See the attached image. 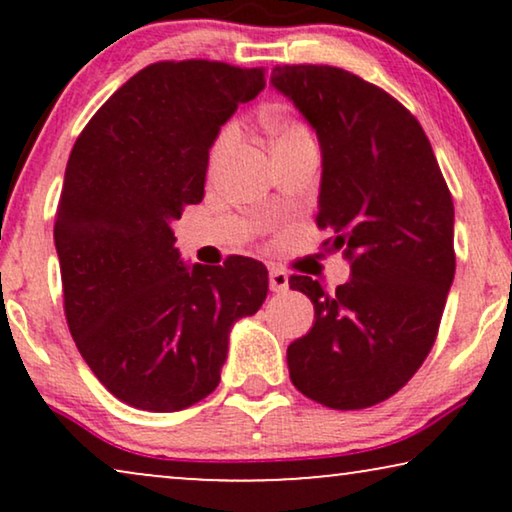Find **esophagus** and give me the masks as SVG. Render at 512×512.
I'll return each instance as SVG.
<instances>
[{"mask_svg":"<svg viewBox=\"0 0 512 512\" xmlns=\"http://www.w3.org/2000/svg\"><path fill=\"white\" fill-rule=\"evenodd\" d=\"M270 289L275 293L289 289V275L282 268H270Z\"/></svg>","mask_w":512,"mask_h":512,"instance_id":"esophagus-1","label":"esophagus"}]
</instances>
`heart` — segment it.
<instances>
[{
  "label": "heart",
  "instance_id": "obj_1",
  "mask_svg": "<svg viewBox=\"0 0 512 512\" xmlns=\"http://www.w3.org/2000/svg\"><path fill=\"white\" fill-rule=\"evenodd\" d=\"M237 137H240L237 125H226V128L221 130V135L216 137V142L212 146V153H209V165H212V170H216V167L230 156V151H233L237 144ZM270 137H272V149H277V146L293 142V139L310 137V135H307L303 125L291 121V118H275V121L270 123Z\"/></svg>",
  "mask_w": 512,
  "mask_h": 512
}]
</instances>
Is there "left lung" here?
<instances>
[{
  "instance_id": "obj_1",
  "label": "left lung",
  "mask_w": 512,
  "mask_h": 512,
  "mask_svg": "<svg viewBox=\"0 0 512 512\" xmlns=\"http://www.w3.org/2000/svg\"><path fill=\"white\" fill-rule=\"evenodd\" d=\"M270 86L317 132L319 228L349 279L289 286L314 305L310 333L286 349L300 394L333 410L387 401L429 356L454 279V205L429 137L373 83L326 65L275 67Z\"/></svg>"
}]
</instances>
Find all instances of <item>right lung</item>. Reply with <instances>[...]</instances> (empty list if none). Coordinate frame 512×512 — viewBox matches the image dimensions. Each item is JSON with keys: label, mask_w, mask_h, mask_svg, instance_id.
<instances>
[{"label": "right lung", "mask_w": 512, "mask_h": 512, "mask_svg": "<svg viewBox=\"0 0 512 512\" xmlns=\"http://www.w3.org/2000/svg\"><path fill=\"white\" fill-rule=\"evenodd\" d=\"M265 69L156 62L125 81L76 139L55 249L69 331L97 380L149 412L219 387L230 331L268 296L261 261L186 263L172 223L205 195L209 149Z\"/></svg>", "instance_id": "1"}]
</instances>
